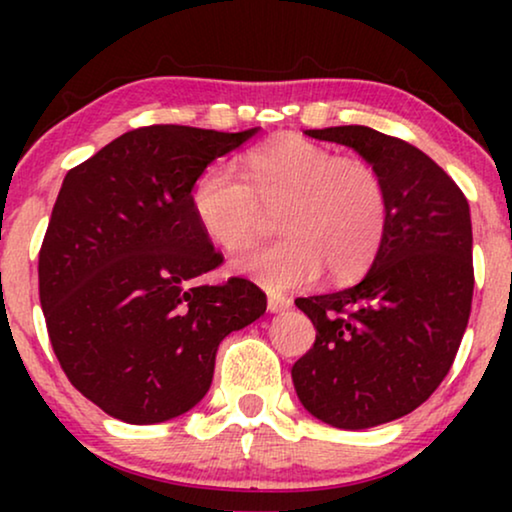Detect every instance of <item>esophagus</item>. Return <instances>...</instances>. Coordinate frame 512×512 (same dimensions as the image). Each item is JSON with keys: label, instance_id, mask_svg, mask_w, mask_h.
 Masks as SVG:
<instances>
[{"label": "esophagus", "instance_id": "obj_1", "mask_svg": "<svg viewBox=\"0 0 512 512\" xmlns=\"http://www.w3.org/2000/svg\"><path fill=\"white\" fill-rule=\"evenodd\" d=\"M291 307V300L286 296H270L268 298V310L270 312H284Z\"/></svg>", "mask_w": 512, "mask_h": 512}]
</instances>
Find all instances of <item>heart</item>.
I'll return each instance as SVG.
<instances>
[{
    "instance_id": "heart-1",
    "label": "heart",
    "mask_w": 512,
    "mask_h": 512,
    "mask_svg": "<svg viewBox=\"0 0 512 512\" xmlns=\"http://www.w3.org/2000/svg\"><path fill=\"white\" fill-rule=\"evenodd\" d=\"M193 212L228 256L254 249L268 214H279L284 237L242 270L265 289L289 291L314 282L321 268L333 279L366 272L387 235L389 191L370 160L286 135L247 153L242 177L209 167L193 188Z\"/></svg>"
}]
</instances>
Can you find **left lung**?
<instances>
[{
	"instance_id": "8db88e82",
	"label": "left lung",
	"mask_w": 512,
	"mask_h": 512,
	"mask_svg": "<svg viewBox=\"0 0 512 512\" xmlns=\"http://www.w3.org/2000/svg\"><path fill=\"white\" fill-rule=\"evenodd\" d=\"M352 146L382 172L389 226L359 284L296 305L317 328L293 363L300 403L338 429H368L419 408L450 373L473 300L468 200L405 139L366 125L305 130Z\"/></svg>"
}]
</instances>
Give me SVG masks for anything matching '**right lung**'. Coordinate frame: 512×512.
<instances>
[{"label": "right lung", "instance_id": "add662e5", "mask_svg": "<svg viewBox=\"0 0 512 512\" xmlns=\"http://www.w3.org/2000/svg\"><path fill=\"white\" fill-rule=\"evenodd\" d=\"M254 132L144 125L62 181L39 249L41 310L69 382L121 422L191 410L212 384L219 342L265 312L249 279L198 282L223 254L191 193Z\"/></svg>", "mask_w": 512, "mask_h": 512}]
</instances>
